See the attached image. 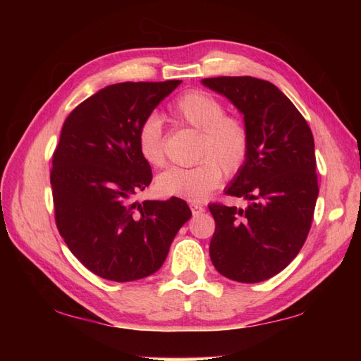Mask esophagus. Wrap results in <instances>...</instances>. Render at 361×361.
Returning <instances> with one entry per match:
<instances>
[{
  "instance_id": "obj_1",
  "label": "esophagus",
  "mask_w": 361,
  "mask_h": 361,
  "mask_svg": "<svg viewBox=\"0 0 361 361\" xmlns=\"http://www.w3.org/2000/svg\"><path fill=\"white\" fill-rule=\"evenodd\" d=\"M189 207H191V212H192V215L195 216V215H200V213H204L205 212V209L200 204H195V202H192V204H189Z\"/></svg>"
}]
</instances>
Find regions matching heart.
Listing matches in <instances>:
<instances>
[{
	"mask_svg": "<svg viewBox=\"0 0 361 361\" xmlns=\"http://www.w3.org/2000/svg\"><path fill=\"white\" fill-rule=\"evenodd\" d=\"M172 118L181 126L199 132L192 167H170L156 178L159 194L169 197L202 200L224 175L234 176L245 166L250 149V133L245 122L226 114V106L215 97L191 90L172 105ZM138 151L152 167L166 162L162 126L156 116L146 118L137 132Z\"/></svg>",
	"mask_w": 361,
	"mask_h": 361,
	"instance_id": "b5f03b06",
	"label": "heart"
}]
</instances>
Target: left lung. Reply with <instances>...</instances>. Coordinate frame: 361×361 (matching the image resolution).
<instances>
[{"label":"left lung","instance_id":"obj_1","mask_svg":"<svg viewBox=\"0 0 361 361\" xmlns=\"http://www.w3.org/2000/svg\"><path fill=\"white\" fill-rule=\"evenodd\" d=\"M202 84L243 114L250 133L245 166L226 194L248 200L245 210L210 204L215 234L210 258L221 276L258 283L296 258L319 197L314 137L288 97L252 76H219Z\"/></svg>","mask_w":361,"mask_h":361}]
</instances>
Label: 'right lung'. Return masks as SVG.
Instances as JSON below:
<instances>
[{
    "label": "right lung",
    "mask_w": 361,
    "mask_h": 361,
    "mask_svg": "<svg viewBox=\"0 0 361 361\" xmlns=\"http://www.w3.org/2000/svg\"><path fill=\"white\" fill-rule=\"evenodd\" d=\"M180 84H111L63 122L51 170L56 224L70 252L102 279L132 282L159 271L191 218L178 197L132 204L152 180L138 127Z\"/></svg>",
    "instance_id": "obj_1"
}]
</instances>
